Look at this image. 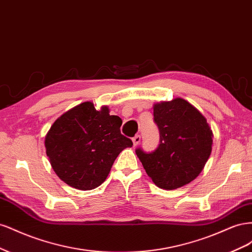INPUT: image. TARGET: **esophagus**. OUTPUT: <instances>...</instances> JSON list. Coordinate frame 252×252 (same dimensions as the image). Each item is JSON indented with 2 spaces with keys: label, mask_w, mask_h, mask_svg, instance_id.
<instances>
[{
  "label": "esophagus",
  "mask_w": 252,
  "mask_h": 252,
  "mask_svg": "<svg viewBox=\"0 0 252 252\" xmlns=\"http://www.w3.org/2000/svg\"><path fill=\"white\" fill-rule=\"evenodd\" d=\"M140 142H141V136H140L139 134L134 135L133 138H132V143H133V146H136V145H138Z\"/></svg>",
  "instance_id": "obj_1"
}]
</instances>
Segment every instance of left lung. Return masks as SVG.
Returning a JSON list of instances; mask_svg holds the SVG:
<instances>
[{
    "label": "left lung",
    "mask_w": 252,
    "mask_h": 252,
    "mask_svg": "<svg viewBox=\"0 0 252 252\" xmlns=\"http://www.w3.org/2000/svg\"><path fill=\"white\" fill-rule=\"evenodd\" d=\"M159 130L158 147L135 154L155 184L165 190L180 188L199 175L212 150L213 133L207 120L182 97L154 105Z\"/></svg>",
    "instance_id": "1"
}]
</instances>
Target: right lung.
Returning <instances> with one entry per match:
<instances>
[{
  "instance_id": "obj_1",
  "label": "right lung",
  "mask_w": 252,
  "mask_h": 252,
  "mask_svg": "<svg viewBox=\"0 0 252 252\" xmlns=\"http://www.w3.org/2000/svg\"><path fill=\"white\" fill-rule=\"evenodd\" d=\"M122 120L108 106L84 102L58 118L45 136V148L58 177L79 190L100 186L130 139L121 133Z\"/></svg>"
}]
</instances>
